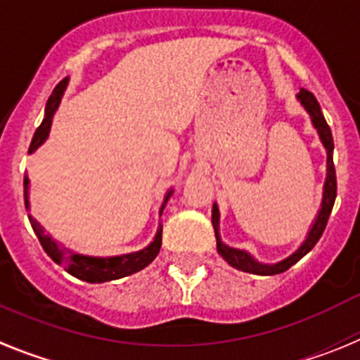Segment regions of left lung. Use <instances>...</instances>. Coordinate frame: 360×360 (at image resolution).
<instances>
[{
	"label": "left lung",
	"mask_w": 360,
	"mask_h": 360,
	"mask_svg": "<svg viewBox=\"0 0 360 360\" xmlns=\"http://www.w3.org/2000/svg\"><path fill=\"white\" fill-rule=\"evenodd\" d=\"M297 99L304 106V110L310 114L311 123H314L315 130L319 134V139L323 143V146L326 148V181H324L323 186V202H321V208H319L317 215H315V221L311 223L310 230H308V236L302 240V245L293 252L292 255H288L286 259L279 262H274V264H266V262H259L257 259L252 254H248L246 250L232 248V246L224 245L219 236V206L217 202H214V208H212V224H214L215 230V239H217V252L219 255L224 259V261L230 264V266L237 268L240 271H246V274H255V275H275L283 274L288 268H292L297 261H301L315 245L317 240L323 236L324 228H326L328 217L331 214V208H333V202L337 198V177H335V167H333V137H331V130L328 127L326 120H324L323 112H321V106H319L317 99L311 92L301 89V92L297 94Z\"/></svg>",
	"instance_id": "1"
}]
</instances>
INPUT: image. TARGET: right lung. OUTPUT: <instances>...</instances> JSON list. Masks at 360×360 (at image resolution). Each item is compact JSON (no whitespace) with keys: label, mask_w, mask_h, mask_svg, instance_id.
<instances>
[{"label":"right lung","mask_w":360,"mask_h":360,"mask_svg":"<svg viewBox=\"0 0 360 360\" xmlns=\"http://www.w3.org/2000/svg\"><path fill=\"white\" fill-rule=\"evenodd\" d=\"M67 85H68V77H65L63 81H59L58 86L54 89V92L50 94V98L45 106V117H43L41 124H39L36 132H34L29 154L36 152V150L46 141V137H49L50 134V127H52V120H54L56 110H58L61 98H63L65 90H67ZM23 184H25V206H27V210H29L30 181L27 176H25ZM172 193H174V190H168L167 195H165V201H162L159 215H162V210H165V206H167ZM29 219H30V224H32L34 233L37 236V239H39V243H41L43 250L49 254V257L54 262H58V264H61L68 274L74 275V277H77V279L81 281H86V283H106V281H115V279H121V277H127V275L136 274V271L148 266L150 262L158 257L159 248H161L162 226L159 224L154 240H152L146 248L139 250V252H132V254H123V255H112V257H92V255L76 254V252H72V250L63 248V246L59 245V243H56L49 233H45V228L37 223L32 215H29Z\"/></svg>","instance_id":"add662e5"}]
</instances>
